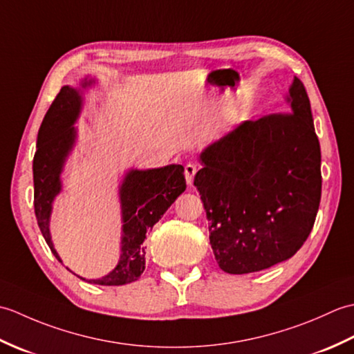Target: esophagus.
Segmentation results:
<instances>
[{"label": "esophagus", "instance_id": "obj_1", "mask_svg": "<svg viewBox=\"0 0 354 354\" xmlns=\"http://www.w3.org/2000/svg\"><path fill=\"white\" fill-rule=\"evenodd\" d=\"M196 171H198L196 164H192V162L185 164L184 175H185V181H187V184H189V185L193 184V178H194V175H196Z\"/></svg>", "mask_w": 354, "mask_h": 354}]
</instances>
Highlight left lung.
Returning <instances> with one entry per match:
<instances>
[{"label":"left lung","instance_id":"1","mask_svg":"<svg viewBox=\"0 0 354 354\" xmlns=\"http://www.w3.org/2000/svg\"><path fill=\"white\" fill-rule=\"evenodd\" d=\"M290 112L246 120L201 155L194 185L219 268L250 274L290 259L321 201V149L310 100L293 79Z\"/></svg>","mask_w":354,"mask_h":354}]
</instances>
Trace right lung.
Segmentation results:
<instances>
[{
    "label": "right lung",
    "mask_w": 354,
    "mask_h": 354,
    "mask_svg": "<svg viewBox=\"0 0 354 354\" xmlns=\"http://www.w3.org/2000/svg\"><path fill=\"white\" fill-rule=\"evenodd\" d=\"M79 111L80 97L77 91L64 86L42 120L33 158L36 221L45 242L61 263L62 260L51 242L48 219L51 202L61 190L59 173L76 138V131L71 124L76 122ZM185 187L184 167L179 164L127 173L120 190L124 223L120 261L109 275L100 280H89V283L120 286L138 280L146 268V234L152 231L153 225L161 219Z\"/></svg>",
    "instance_id": "add662e5"
}]
</instances>
